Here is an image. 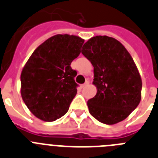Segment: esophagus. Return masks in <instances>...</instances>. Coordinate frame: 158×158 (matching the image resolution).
Masks as SVG:
<instances>
[{
  "mask_svg": "<svg viewBox=\"0 0 158 158\" xmlns=\"http://www.w3.org/2000/svg\"><path fill=\"white\" fill-rule=\"evenodd\" d=\"M88 84H89V81H86V82H85V83H83V84L81 85V88H84V87H87V86Z\"/></svg>",
  "mask_w": 158,
  "mask_h": 158,
  "instance_id": "esophagus-1",
  "label": "esophagus"
}]
</instances>
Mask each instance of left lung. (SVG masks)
<instances>
[{
  "label": "left lung",
  "instance_id": "1",
  "mask_svg": "<svg viewBox=\"0 0 158 158\" xmlns=\"http://www.w3.org/2000/svg\"><path fill=\"white\" fill-rule=\"evenodd\" d=\"M82 54L94 67L97 94L87 101L89 112L100 123L124 120L141 101L142 79L130 53L114 38L96 35L85 43Z\"/></svg>",
  "mask_w": 158,
  "mask_h": 158
}]
</instances>
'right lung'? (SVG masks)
<instances>
[{
  "mask_svg": "<svg viewBox=\"0 0 158 158\" xmlns=\"http://www.w3.org/2000/svg\"><path fill=\"white\" fill-rule=\"evenodd\" d=\"M84 40L56 35L44 41L28 59L20 75L22 98L35 117L53 122L64 116L77 93L71 62L80 54Z\"/></svg>",
  "mask_w": 158,
  "mask_h": 158,
  "instance_id": "right-lung-1",
  "label": "right lung"
}]
</instances>
